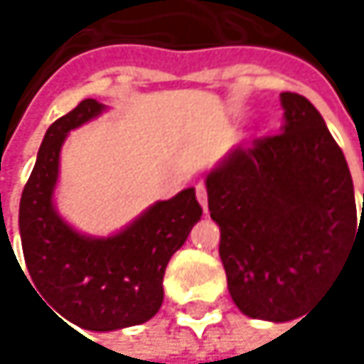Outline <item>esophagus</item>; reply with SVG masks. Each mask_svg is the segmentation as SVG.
I'll return each mask as SVG.
<instances>
[{"mask_svg": "<svg viewBox=\"0 0 364 364\" xmlns=\"http://www.w3.org/2000/svg\"><path fill=\"white\" fill-rule=\"evenodd\" d=\"M196 198L203 205V209L207 211V188H205V183H198L196 186Z\"/></svg>", "mask_w": 364, "mask_h": 364, "instance_id": "34e87169", "label": "esophagus"}]
</instances>
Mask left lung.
<instances>
[{
    "label": "left lung",
    "instance_id": "1",
    "mask_svg": "<svg viewBox=\"0 0 364 364\" xmlns=\"http://www.w3.org/2000/svg\"><path fill=\"white\" fill-rule=\"evenodd\" d=\"M280 99V134L237 149L207 176L230 298L267 321L302 317L364 242V196L358 222L343 151L309 99Z\"/></svg>",
    "mask_w": 364,
    "mask_h": 364
}]
</instances>
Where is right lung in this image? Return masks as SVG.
Segmentation results:
<instances>
[{
  "label": "right lung",
  "mask_w": 364,
  "mask_h": 364,
  "mask_svg": "<svg viewBox=\"0 0 364 364\" xmlns=\"http://www.w3.org/2000/svg\"><path fill=\"white\" fill-rule=\"evenodd\" d=\"M101 109L99 101L84 99L47 129L36 166L23 188L18 228L34 291H41L75 326L105 332L144 323L159 311L166 265L186 244L203 207L194 188H188L153 205L132 226L107 240L75 232L51 203L60 149L70 129Z\"/></svg>",
  "instance_id": "add662e5"
}]
</instances>
